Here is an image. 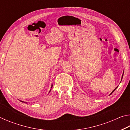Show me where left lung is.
Segmentation results:
<instances>
[{"instance_id": "obj_1", "label": "left lung", "mask_w": 130, "mask_h": 130, "mask_svg": "<svg viewBox=\"0 0 130 130\" xmlns=\"http://www.w3.org/2000/svg\"><path fill=\"white\" fill-rule=\"evenodd\" d=\"M123 74H124V72H123V74H122V78H123ZM122 80H121V81H122ZM118 87H116V88H115V89H114V90H113V91H112V92H111V93H110V94H112V93H113V92H114V91H115V90H116V88H118ZM110 94H109V95H110Z\"/></svg>"}]
</instances>
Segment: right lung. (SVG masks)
I'll return each mask as SVG.
<instances>
[{"label":"right lung","mask_w":130,"mask_h":130,"mask_svg":"<svg viewBox=\"0 0 130 130\" xmlns=\"http://www.w3.org/2000/svg\"><path fill=\"white\" fill-rule=\"evenodd\" d=\"M52 87H53V85H52V87H51V89H50V91H49V93H50V92L51 91V89H52ZM21 102H22V103H27V102H23V101H21V100H20Z\"/></svg>","instance_id":"obj_1"}]
</instances>
